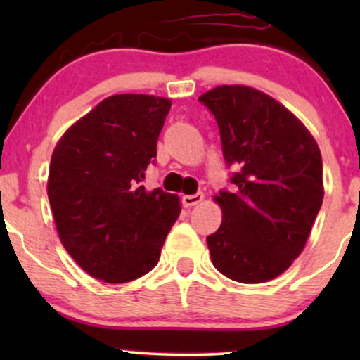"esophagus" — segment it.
Here are the masks:
<instances>
[{
	"label": "esophagus",
	"mask_w": 360,
	"mask_h": 360,
	"mask_svg": "<svg viewBox=\"0 0 360 360\" xmlns=\"http://www.w3.org/2000/svg\"><path fill=\"white\" fill-rule=\"evenodd\" d=\"M203 200H205V194L203 193L188 194V196H183V206H184V208H191V206L200 205Z\"/></svg>",
	"instance_id": "34e87169"
}]
</instances>
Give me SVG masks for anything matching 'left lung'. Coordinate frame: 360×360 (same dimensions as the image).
<instances>
[{"label":"left lung","mask_w":360,"mask_h":360,"mask_svg":"<svg viewBox=\"0 0 360 360\" xmlns=\"http://www.w3.org/2000/svg\"><path fill=\"white\" fill-rule=\"evenodd\" d=\"M198 100L217 118L225 160L240 167L235 191L213 198L223 218L206 237L212 262L237 283H267L303 252L320 212V148L286 106L250 86H217Z\"/></svg>","instance_id":"left-lung-1"}]
</instances>
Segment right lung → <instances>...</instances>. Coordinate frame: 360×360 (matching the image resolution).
<instances>
[{
	"instance_id": "add662e5",
	"label": "right lung",
	"mask_w": 360,
	"mask_h": 360,
	"mask_svg": "<svg viewBox=\"0 0 360 360\" xmlns=\"http://www.w3.org/2000/svg\"><path fill=\"white\" fill-rule=\"evenodd\" d=\"M171 100L113 94L65 130L52 152L47 194L57 233L82 271L128 283L157 266L181 213L177 194L147 191Z\"/></svg>"
}]
</instances>
